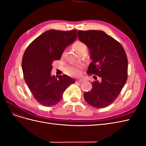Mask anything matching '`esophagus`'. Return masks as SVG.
<instances>
[{"label": "esophagus", "instance_id": "1", "mask_svg": "<svg viewBox=\"0 0 146 146\" xmlns=\"http://www.w3.org/2000/svg\"><path fill=\"white\" fill-rule=\"evenodd\" d=\"M83 81V79H78V80H76L77 83H82Z\"/></svg>", "mask_w": 146, "mask_h": 146}]
</instances>
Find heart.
Returning <instances> with one entry per match:
<instances>
[{"label":"heart","mask_w":146,"mask_h":146,"mask_svg":"<svg viewBox=\"0 0 146 146\" xmlns=\"http://www.w3.org/2000/svg\"><path fill=\"white\" fill-rule=\"evenodd\" d=\"M73 47L77 54L80 51L83 49H86V46L85 44L79 41H76L74 44ZM65 70H66V72L68 75H70V76H79L81 73L80 67L77 65L69 66L66 68Z\"/></svg>","instance_id":"obj_1"}]
</instances>
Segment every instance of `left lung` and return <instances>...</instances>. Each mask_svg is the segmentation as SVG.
Masks as SVG:
<instances>
[{
  "mask_svg": "<svg viewBox=\"0 0 146 146\" xmlns=\"http://www.w3.org/2000/svg\"><path fill=\"white\" fill-rule=\"evenodd\" d=\"M77 35L90 50L92 62L87 73L100 78L91 82L92 89L84 92V98L92 107H107L117 98L127 82L126 53L120 43L103 31L78 30Z\"/></svg>",
  "mask_w": 146,
  "mask_h": 146,
  "instance_id": "1",
  "label": "left lung"
}]
</instances>
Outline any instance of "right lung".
Listing matches in <instances>:
<instances>
[{
    "label": "right lung",
    "instance_id": "1",
    "mask_svg": "<svg viewBox=\"0 0 146 146\" xmlns=\"http://www.w3.org/2000/svg\"><path fill=\"white\" fill-rule=\"evenodd\" d=\"M77 30H49L30 44L24 52L22 69L25 83L35 99L52 107L62 99L63 92L75 80L67 75L51 76L52 63L59 60L65 48L77 39Z\"/></svg>",
    "mask_w": 146,
    "mask_h": 146
}]
</instances>
